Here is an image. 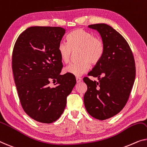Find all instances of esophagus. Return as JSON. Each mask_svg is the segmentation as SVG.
<instances>
[{
    "instance_id": "1",
    "label": "esophagus",
    "mask_w": 147,
    "mask_h": 147,
    "mask_svg": "<svg viewBox=\"0 0 147 147\" xmlns=\"http://www.w3.org/2000/svg\"><path fill=\"white\" fill-rule=\"evenodd\" d=\"M76 82L77 83L81 82V80H82V78H80V77H76Z\"/></svg>"
}]
</instances>
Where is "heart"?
<instances>
[{
    "label": "heart",
    "instance_id": "b5f03b06",
    "mask_svg": "<svg viewBox=\"0 0 147 147\" xmlns=\"http://www.w3.org/2000/svg\"><path fill=\"white\" fill-rule=\"evenodd\" d=\"M69 45L61 41L58 45V53L63 63H68L73 52L78 51V59L64 69L65 73L73 76H80L88 71L90 63L96 65L102 59L105 51L104 41L92 34L82 29L73 30L67 36Z\"/></svg>",
    "mask_w": 147,
    "mask_h": 147
}]
</instances>
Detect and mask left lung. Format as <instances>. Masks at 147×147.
Masks as SVG:
<instances>
[{"instance_id":"8db88e82","label":"left lung","mask_w":147,"mask_h":147,"mask_svg":"<svg viewBox=\"0 0 147 147\" xmlns=\"http://www.w3.org/2000/svg\"><path fill=\"white\" fill-rule=\"evenodd\" d=\"M99 32L105 51L102 59L88 74L99 82L83 78L87 85L84 96L86 111L99 120L117 114L125 106L135 79V63L128 43L119 32L106 24L89 25Z\"/></svg>"}]
</instances>
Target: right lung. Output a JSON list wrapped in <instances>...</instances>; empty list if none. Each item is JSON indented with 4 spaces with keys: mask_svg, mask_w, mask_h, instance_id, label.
<instances>
[{
    "mask_svg": "<svg viewBox=\"0 0 147 147\" xmlns=\"http://www.w3.org/2000/svg\"><path fill=\"white\" fill-rule=\"evenodd\" d=\"M65 31L61 27L28 28L13 49L12 71L22 106L30 117L43 123L60 117L76 82L72 74H60L63 63L58 45ZM51 80L56 82L55 87L50 86Z\"/></svg>",
    "mask_w": 147,
    "mask_h": 147,
    "instance_id": "add662e5",
    "label": "right lung"
}]
</instances>
